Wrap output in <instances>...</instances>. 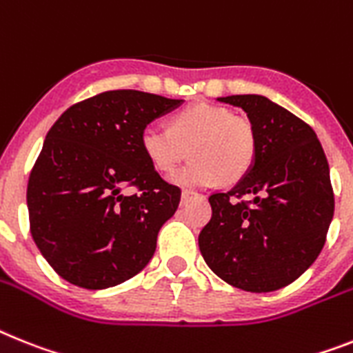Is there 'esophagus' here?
Instances as JSON below:
<instances>
[{
  "label": "esophagus",
  "mask_w": 353,
  "mask_h": 353,
  "mask_svg": "<svg viewBox=\"0 0 353 353\" xmlns=\"http://www.w3.org/2000/svg\"><path fill=\"white\" fill-rule=\"evenodd\" d=\"M192 195H194V192H192V190H183V194H181V203H186V201L190 199Z\"/></svg>",
  "instance_id": "esophagus-1"
}]
</instances>
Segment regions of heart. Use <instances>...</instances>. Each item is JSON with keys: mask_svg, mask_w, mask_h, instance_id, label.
Masks as SVG:
<instances>
[{"mask_svg": "<svg viewBox=\"0 0 353 353\" xmlns=\"http://www.w3.org/2000/svg\"><path fill=\"white\" fill-rule=\"evenodd\" d=\"M140 145L152 167L172 172L192 154V161L170 177L179 186H210L221 179L239 181L250 172L256 136L250 120L232 117L226 108L199 103L176 112L170 129L147 125Z\"/></svg>", "mask_w": 353, "mask_h": 353, "instance_id": "b5f03b06", "label": "heart"}]
</instances>
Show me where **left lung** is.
Segmentation results:
<instances>
[{
  "label": "left lung",
  "instance_id": "1",
  "mask_svg": "<svg viewBox=\"0 0 353 353\" xmlns=\"http://www.w3.org/2000/svg\"><path fill=\"white\" fill-rule=\"evenodd\" d=\"M217 100L248 114L256 154L232 190L210 195L212 219L199 233L201 254L236 289L278 291L300 278L325 245L334 217L327 156L305 121L262 94ZM244 194L250 203L240 201Z\"/></svg>",
  "mask_w": 353,
  "mask_h": 353
}]
</instances>
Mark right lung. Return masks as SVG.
<instances>
[{
  "label": "right lung",
  "mask_w": 353,
  "mask_h": 353,
  "mask_svg": "<svg viewBox=\"0 0 353 353\" xmlns=\"http://www.w3.org/2000/svg\"><path fill=\"white\" fill-rule=\"evenodd\" d=\"M183 100L105 91L71 105L44 138L26 190L35 245L59 276L108 289L141 271L181 190L163 181L140 136ZM129 185L139 194L127 196Z\"/></svg>",
  "instance_id": "1"
}]
</instances>
